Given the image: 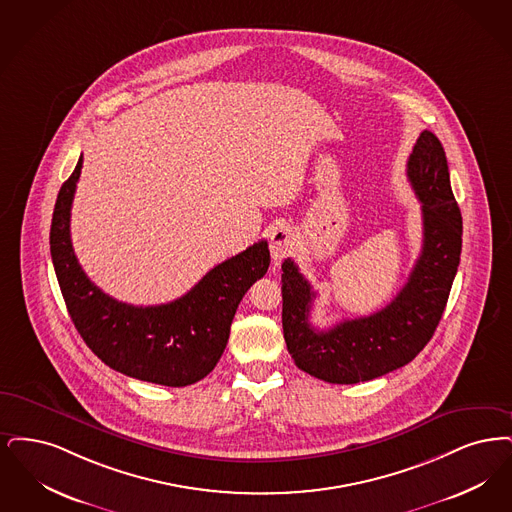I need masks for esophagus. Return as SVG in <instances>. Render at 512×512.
I'll return each instance as SVG.
<instances>
[{"label": "esophagus", "instance_id": "esophagus-1", "mask_svg": "<svg viewBox=\"0 0 512 512\" xmlns=\"http://www.w3.org/2000/svg\"><path fill=\"white\" fill-rule=\"evenodd\" d=\"M294 243H296V239H294V233L290 227L287 225L275 227L269 235V252H271L273 262L279 264L281 260L290 256L294 250Z\"/></svg>", "mask_w": 512, "mask_h": 512}]
</instances>
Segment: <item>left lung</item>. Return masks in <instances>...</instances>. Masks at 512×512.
Returning <instances> with one entry per match:
<instances>
[{
	"label": "left lung",
	"mask_w": 512,
	"mask_h": 512,
	"mask_svg": "<svg viewBox=\"0 0 512 512\" xmlns=\"http://www.w3.org/2000/svg\"><path fill=\"white\" fill-rule=\"evenodd\" d=\"M407 178L423 204V250L388 306L317 331L310 325L312 285L290 258L281 266L285 342L296 367L312 377L356 384L400 369L419 356L442 319L461 260L463 218L451 191L444 147L428 130L409 155Z\"/></svg>",
	"instance_id": "left-lung-1"
}]
</instances>
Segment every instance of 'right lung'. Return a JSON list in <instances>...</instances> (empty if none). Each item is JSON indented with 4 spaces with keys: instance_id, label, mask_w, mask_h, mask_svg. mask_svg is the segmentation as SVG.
<instances>
[{
    "instance_id": "right-lung-1",
    "label": "right lung",
    "mask_w": 512,
    "mask_h": 512,
    "mask_svg": "<svg viewBox=\"0 0 512 512\" xmlns=\"http://www.w3.org/2000/svg\"><path fill=\"white\" fill-rule=\"evenodd\" d=\"M82 156L63 183L51 220V258L70 319L89 350L114 371L162 386H189L220 361L246 290L266 275L269 248L254 243L210 269L178 300L160 306L118 302L93 285L70 241V206Z\"/></svg>"
}]
</instances>
